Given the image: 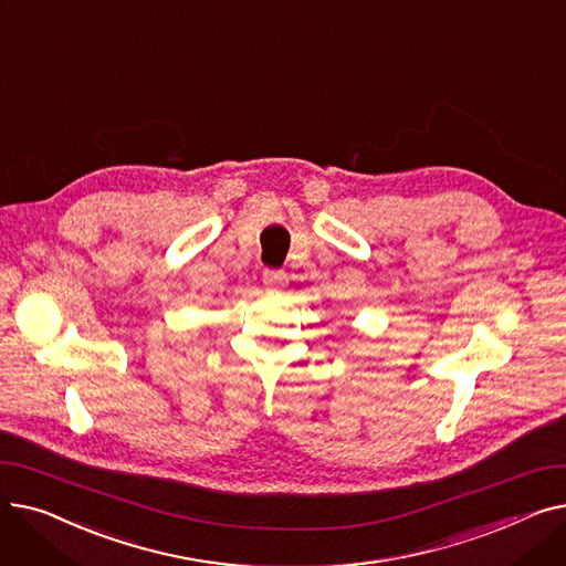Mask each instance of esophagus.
I'll return each instance as SVG.
<instances>
[{
  "mask_svg": "<svg viewBox=\"0 0 566 566\" xmlns=\"http://www.w3.org/2000/svg\"><path fill=\"white\" fill-rule=\"evenodd\" d=\"M286 282H289L286 275L280 273V271H265V273H263V284H265L268 289H273V291L284 289Z\"/></svg>",
  "mask_w": 566,
  "mask_h": 566,
  "instance_id": "esophagus-1",
  "label": "esophagus"
}]
</instances>
